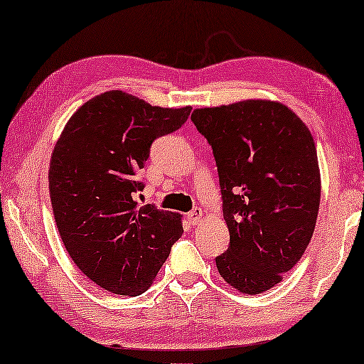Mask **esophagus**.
Returning <instances> with one entry per match:
<instances>
[{"label":"esophagus","instance_id":"obj_1","mask_svg":"<svg viewBox=\"0 0 364 364\" xmlns=\"http://www.w3.org/2000/svg\"><path fill=\"white\" fill-rule=\"evenodd\" d=\"M202 215H203L202 208L196 207V208H192V210L187 213V218H188V220H191V223H193V225H197V223L202 222Z\"/></svg>","mask_w":364,"mask_h":364}]
</instances>
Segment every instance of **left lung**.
Here are the masks:
<instances>
[{
  "label": "left lung",
  "mask_w": 364,
  "mask_h": 364,
  "mask_svg": "<svg viewBox=\"0 0 364 364\" xmlns=\"http://www.w3.org/2000/svg\"><path fill=\"white\" fill-rule=\"evenodd\" d=\"M215 157L230 245L218 273L245 295L275 287L300 262L320 208L311 132L291 109L242 101L192 114Z\"/></svg>",
  "instance_id": "8db88e82"
}]
</instances>
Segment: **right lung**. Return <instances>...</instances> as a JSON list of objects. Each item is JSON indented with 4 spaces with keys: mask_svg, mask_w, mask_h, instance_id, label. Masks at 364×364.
<instances>
[{
    "mask_svg": "<svg viewBox=\"0 0 364 364\" xmlns=\"http://www.w3.org/2000/svg\"><path fill=\"white\" fill-rule=\"evenodd\" d=\"M192 107L151 106L122 91L92 97L69 119L49 166V193L64 247L104 290L141 295L183 228L154 203L139 208L141 168L157 137L176 132Z\"/></svg>",
    "mask_w": 364,
    "mask_h": 364,
    "instance_id": "obj_1",
    "label": "right lung"
}]
</instances>
